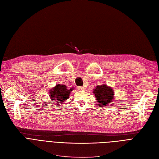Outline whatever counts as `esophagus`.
I'll use <instances>...</instances> for the list:
<instances>
[{"label": "esophagus", "mask_w": 159, "mask_h": 159, "mask_svg": "<svg viewBox=\"0 0 159 159\" xmlns=\"http://www.w3.org/2000/svg\"><path fill=\"white\" fill-rule=\"evenodd\" d=\"M79 90H85V89H86V87L85 86H79Z\"/></svg>", "instance_id": "esophagus-1"}]
</instances>
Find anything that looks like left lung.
I'll list each match as a JSON object with an SVG mask.
<instances>
[{
  "instance_id": "8db88e82",
  "label": "left lung",
  "mask_w": 159,
  "mask_h": 159,
  "mask_svg": "<svg viewBox=\"0 0 159 159\" xmlns=\"http://www.w3.org/2000/svg\"><path fill=\"white\" fill-rule=\"evenodd\" d=\"M93 93L98 102L99 107L107 106L114 99V90L111 87H109L106 84L97 86L93 89Z\"/></svg>"
}]
</instances>
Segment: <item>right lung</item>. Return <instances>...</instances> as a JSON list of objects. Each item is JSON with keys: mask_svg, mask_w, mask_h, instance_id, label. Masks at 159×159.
<instances>
[{"mask_svg": "<svg viewBox=\"0 0 159 159\" xmlns=\"http://www.w3.org/2000/svg\"><path fill=\"white\" fill-rule=\"evenodd\" d=\"M73 89H67V86L64 84H57L54 88L51 89L49 92L51 99L54 101L52 102H55V104H58L66 101L69 98L70 93Z\"/></svg>", "mask_w": 159, "mask_h": 159, "instance_id": "add662e5", "label": "right lung"}]
</instances>
